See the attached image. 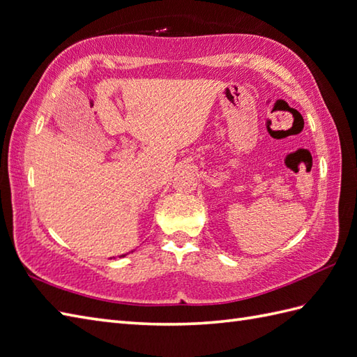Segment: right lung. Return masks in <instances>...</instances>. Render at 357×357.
<instances>
[{"mask_svg":"<svg viewBox=\"0 0 357 357\" xmlns=\"http://www.w3.org/2000/svg\"><path fill=\"white\" fill-rule=\"evenodd\" d=\"M124 255H126V254H123V255H120V257H124Z\"/></svg>","mask_w":357,"mask_h":357,"instance_id":"1","label":"right lung"}]
</instances>
